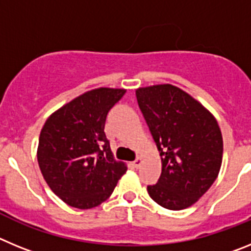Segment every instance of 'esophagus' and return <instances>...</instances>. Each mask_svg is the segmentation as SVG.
I'll return each instance as SVG.
<instances>
[{
    "label": "esophagus",
    "instance_id": "1",
    "mask_svg": "<svg viewBox=\"0 0 251 251\" xmlns=\"http://www.w3.org/2000/svg\"><path fill=\"white\" fill-rule=\"evenodd\" d=\"M142 163H143V157H137L136 159H134V162H133V166H134V167L136 168H139L141 167V165Z\"/></svg>",
    "mask_w": 251,
    "mask_h": 251
}]
</instances>
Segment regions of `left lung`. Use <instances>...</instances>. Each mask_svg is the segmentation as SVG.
<instances>
[{"label":"left lung","mask_w":251,"mask_h":251,"mask_svg":"<svg viewBox=\"0 0 251 251\" xmlns=\"http://www.w3.org/2000/svg\"><path fill=\"white\" fill-rule=\"evenodd\" d=\"M137 100L159 150L162 174L148 186L168 210L194 205L211 187L223 163V134L212 113L172 84L138 88Z\"/></svg>","instance_id":"1"}]
</instances>
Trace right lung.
Here are the masks:
<instances>
[{"label": "right lung", "mask_w": 251, "mask_h": 251, "mask_svg": "<svg viewBox=\"0 0 251 251\" xmlns=\"http://www.w3.org/2000/svg\"><path fill=\"white\" fill-rule=\"evenodd\" d=\"M126 93L97 88L60 106L46 119L37 162L51 191L72 207L88 210L108 200L127 165L115 161L106 139V114Z\"/></svg>", "instance_id": "add662e5"}]
</instances>
